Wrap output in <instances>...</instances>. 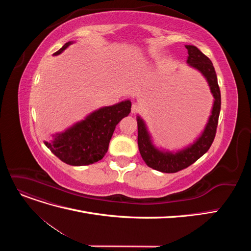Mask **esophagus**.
<instances>
[{
    "label": "esophagus",
    "mask_w": 251,
    "mask_h": 251,
    "mask_svg": "<svg viewBox=\"0 0 251 251\" xmlns=\"http://www.w3.org/2000/svg\"><path fill=\"white\" fill-rule=\"evenodd\" d=\"M131 111H132V113H134V114H135V113H137V112L139 111V105H138L137 103H135V102H134V103L132 104V109H131Z\"/></svg>",
    "instance_id": "1"
}]
</instances>
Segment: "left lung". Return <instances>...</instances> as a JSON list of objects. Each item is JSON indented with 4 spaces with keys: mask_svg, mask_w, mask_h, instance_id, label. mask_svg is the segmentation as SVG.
Listing matches in <instances>:
<instances>
[{
    "mask_svg": "<svg viewBox=\"0 0 251 251\" xmlns=\"http://www.w3.org/2000/svg\"><path fill=\"white\" fill-rule=\"evenodd\" d=\"M185 48L188 53L186 63L189 67L198 70L207 80L215 100L212 104L211 114L201 135L194 143L177 151L156 148L151 141L146 123L139 115L137 116L138 148L140 155L148 166L162 173H177L186 169L206 153L215 139L220 110H221V93H220L215 68L210 59L193 45H186Z\"/></svg>",
    "mask_w": 251,
    "mask_h": 251,
    "instance_id": "1",
    "label": "left lung"
}]
</instances>
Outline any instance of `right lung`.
<instances>
[{
    "label": "right lung",
    "instance_id": "right-lung-1",
    "mask_svg": "<svg viewBox=\"0 0 251 251\" xmlns=\"http://www.w3.org/2000/svg\"><path fill=\"white\" fill-rule=\"evenodd\" d=\"M73 42H68L53 55H58ZM131 100L98 109L66 131L53 135V140L45 141L46 147L63 162L89 165L101 160L108 151L116 126L131 112Z\"/></svg>",
    "mask_w": 251,
    "mask_h": 251
}]
</instances>
